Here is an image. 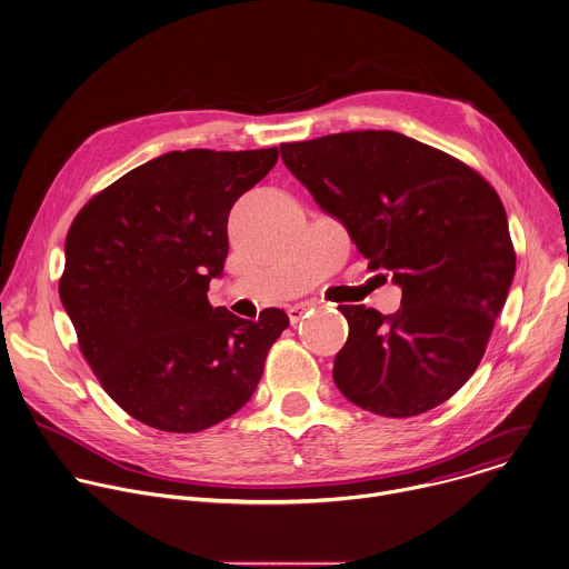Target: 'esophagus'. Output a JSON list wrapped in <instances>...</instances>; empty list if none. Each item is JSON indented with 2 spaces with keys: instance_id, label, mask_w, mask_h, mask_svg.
Returning a JSON list of instances; mask_svg holds the SVG:
<instances>
[{
  "instance_id": "esophagus-1",
  "label": "esophagus",
  "mask_w": 569,
  "mask_h": 569,
  "mask_svg": "<svg viewBox=\"0 0 569 569\" xmlns=\"http://www.w3.org/2000/svg\"><path fill=\"white\" fill-rule=\"evenodd\" d=\"M315 303L312 301H303V303H297V306H290L288 308V317H290V323L295 326V323H299L301 319H303V315L312 308Z\"/></svg>"
}]
</instances>
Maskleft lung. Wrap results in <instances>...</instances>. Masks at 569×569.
Listing matches in <instances>:
<instances>
[{
  "instance_id": "1",
  "label": "left lung",
  "mask_w": 569,
  "mask_h": 569,
  "mask_svg": "<svg viewBox=\"0 0 569 569\" xmlns=\"http://www.w3.org/2000/svg\"><path fill=\"white\" fill-rule=\"evenodd\" d=\"M279 148L321 210L403 292L395 315L339 306L350 332L335 357L337 388L381 417L441 406L479 368L515 279L517 252L497 190L457 157L392 130Z\"/></svg>"
}]
</instances>
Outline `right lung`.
<instances>
[{"label":"right lung","instance_id":"1","mask_svg":"<svg viewBox=\"0 0 569 569\" xmlns=\"http://www.w3.org/2000/svg\"><path fill=\"white\" fill-rule=\"evenodd\" d=\"M277 148L174 150L97 192L66 234L59 299L108 397L163 432H201L252 397L268 350L290 326L212 308L234 201L277 163Z\"/></svg>","mask_w":569,"mask_h":569}]
</instances>
